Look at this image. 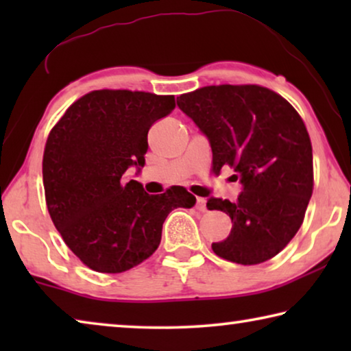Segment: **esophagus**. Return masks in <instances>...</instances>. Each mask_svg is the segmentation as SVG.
<instances>
[{"mask_svg": "<svg viewBox=\"0 0 351 351\" xmlns=\"http://www.w3.org/2000/svg\"><path fill=\"white\" fill-rule=\"evenodd\" d=\"M197 209H198V210H201V212L207 210V207H206V199H204V198H197Z\"/></svg>", "mask_w": 351, "mask_h": 351, "instance_id": "obj_1", "label": "esophagus"}]
</instances>
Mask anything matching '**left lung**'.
Wrapping results in <instances>:
<instances>
[{"instance_id": "1", "label": "left lung", "mask_w": 351, "mask_h": 351, "mask_svg": "<svg viewBox=\"0 0 351 351\" xmlns=\"http://www.w3.org/2000/svg\"><path fill=\"white\" fill-rule=\"evenodd\" d=\"M176 104L212 148L213 171L234 167L237 201L210 197L207 209L228 213V239L212 243L218 257L258 265L297 234L313 193V148L306 127L282 96L257 85L204 86Z\"/></svg>"}]
</instances>
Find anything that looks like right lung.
I'll list each match as a JSON object with an SVG mask.
<instances>
[{"label":"right lung","mask_w":351,"mask_h":351,"mask_svg":"<svg viewBox=\"0 0 351 351\" xmlns=\"http://www.w3.org/2000/svg\"><path fill=\"white\" fill-rule=\"evenodd\" d=\"M173 110V96L100 90L71 105L51 130L43 154L47 210L88 268H134L158 249L169 213L197 201L184 187L148 195L123 178L130 167L141 173L148 130Z\"/></svg>","instance_id":"add662e5"}]
</instances>
